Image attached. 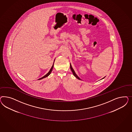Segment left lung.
Here are the masks:
<instances>
[{"mask_svg":"<svg viewBox=\"0 0 132 132\" xmlns=\"http://www.w3.org/2000/svg\"><path fill=\"white\" fill-rule=\"evenodd\" d=\"M70 68H71V71H72V73H73V76H75L76 78H77L78 79H79V80H81V79H80V78L78 76L76 75V72H75V71H74V70L73 69V68H72V65H71V64L70 63ZM105 77H104V78H103L102 79H104V78Z\"/></svg>","mask_w":132,"mask_h":132,"instance_id":"left-lung-1","label":"left lung"}]
</instances>
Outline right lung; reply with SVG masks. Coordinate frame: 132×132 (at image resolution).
Here are the masks:
<instances>
[{
  "label": "right lung",
  "instance_id": "add662e5",
  "mask_svg": "<svg viewBox=\"0 0 132 132\" xmlns=\"http://www.w3.org/2000/svg\"><path fill=\"white\" fill-rule=\"evenodd\" d=\"M53 67H54V63L53 64V65H52V67L50 69V71H49L48 73L46 74V75H45L44 76H43V77H41V78H39L38 80H41V79H43V78H45V77H47V76H49L50 75V73H51V72H52V70H53Z\"/></svg>",
  "mask_w": 132,
  "mask_h": 132
}]
</instances>
